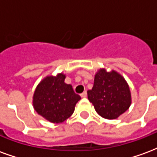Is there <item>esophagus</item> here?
I'll list each match as a JSON object with an SVG mask.
<instances>
[{"label":"esophagus","mask_w":157,"mask_h":157,"mask_svg":"<svg viewBox=\"0 0 157 157\" xmlns=\"http://www.w3.org/2000/svg\"><path fill=\"white\" fill-rule=\"evenodd\" d=\"M86 95H87V93H86V92H82V93H81V97H82V98H86Z\"/></svg>","instance_id":"esophagus-1"}]
</instances>
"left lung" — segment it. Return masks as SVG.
Segmentation results:
<instances>
[{"instance_id": "obj_1", "label": "left lung", "mask_w": 157, "mask_h": 157, "mask_svg": "<svg viewBox=\"0 0 157 157\" xmlns=\"http://www.w3.org/2000/svg\"><path fill=\"white\" fill-rule=\"evenodd\" d=\"M87 98L96 112L108 119L117 118L131 104L130 90L124 78L115 71L108 72L105 69L97 72Z\"/></svg>"}]
</instances>
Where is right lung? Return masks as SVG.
Masks as SVG:
<instances>
[{"instance_id": "1", "label": "right lung", "mask_w": 157, "mask_h": 157, "mask_svg": "<svg viewBox=\"0 0 157 157\" xmlns=\"http://www.w3.org/2000/svg\"><path fill=\"white\" fill-rule=\"evenodd\" d=\"M65 75L47 76L42 80L33 98L35 111L51 123L59 124L72 115L76 102L81 97L72 86L65 82Z\"/></svg>"}]
</instances>
